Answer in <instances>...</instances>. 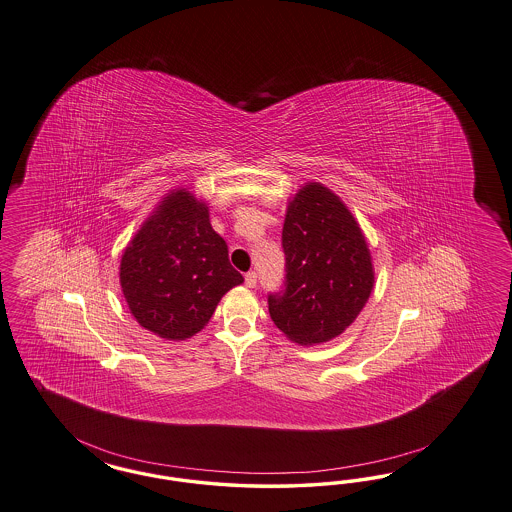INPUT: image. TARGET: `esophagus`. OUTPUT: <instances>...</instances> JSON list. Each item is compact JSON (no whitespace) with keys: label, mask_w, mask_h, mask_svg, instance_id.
<instances>
[{"label":"esophagus","mask_w":512,"mask_h":512,"mask_svg":"<svg viewBox=\"0 0 512 512\" xmlns=\"http://www.w3.org/2000/svg\"><path fill=\"white\" fill-rule=\"evenodd\" d=\"M246 285L247 287H251V289L257 285V274H255V272H247Z\"/></svg>","instance_id":"34e87169"}]
</instances>
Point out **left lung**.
<instances>
[{
	"instance_id": "obj_1",
	"label": "left lung",
	"mask_w": 512,
	"mask_h": 512,
	"mask_svg": "<svg viewBox=\"0 0 512 512\" xmlns=\"http://www.w3.org/2000/svg\"><path fill=\"white\" fill-rule=\"evenodd\" d=\"M282 246L285 291L268 297L274 325L300 346L342 335L374 287L371 249L348 206L308 181L289 200Z\"/></svg>"
}]
</instances>
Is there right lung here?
Masks as SVG:
<instances>
[{
    "instance_id": "obj_1",
    "label": "right lung",
    "mask_w": 512,
    "mask_h": 512,
    "mask_svg": "<svg viewBox=\"0 0 512 512\" xmlns=\"http://www.w3.org/2000/svg\"><path fill=\"white\" fill-rule=\"evenodd\" d=\"M119 278L130 314L164 340L204 329L232 287L244 282L210 210L187 189L166 194L121 257Z\"/></svg>"
}]
</instances>
